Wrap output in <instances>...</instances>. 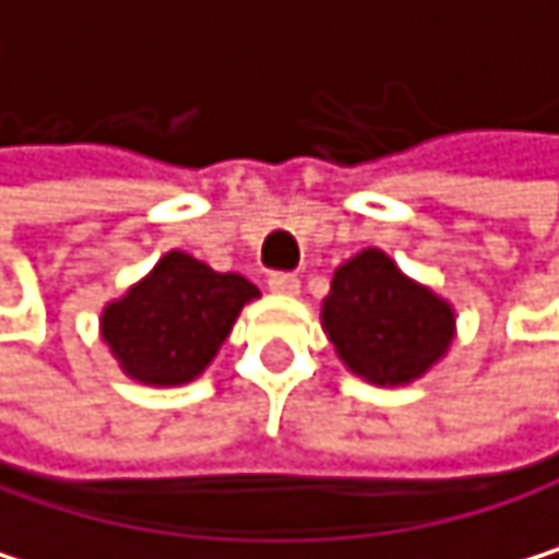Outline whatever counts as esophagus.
<instances>
[{"mask_svg":"<svg viewBox=\"0 0 559 559\" xmlns=\"http://www.w3.org/2000/svg\"><path fill=\"white\" fill-rule=\"evenodd\" d=\"M266 286H270L273 293H280V296H296V293H299V280H296L293 273H270Z\"/></svg>","mask_w":559,"mask_h":559,"instance_id":"34e87169","label":"esophagus"}]
</instances>
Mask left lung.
Here are the masks:
<instances>
[{
  "label": "left lung",
  "mask_w": 559,
  "mask_h": 559,
  "mask_svg": "<svg viewBox=\"0 0 559 559\" xmlns=\"http://www.w3.org/2000/svg\"><path fill=\"white\" fill-rule=\"evenodd\" d=\"M323 330L349 373L403 386L450 349L456 320L447 299L403 276L383 249H362L333 273Z\"/></svg>",
  "instance_id": "1"
}]
</instances>
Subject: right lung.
I'll use <instances>...</instances> for the list:
<instances>
[{"label": "right lung", "mask_w": 559, "mask_h": 559, "mask_svg": "<svg viewBox=\"0 0 559 559\" xmlns=\"http://www.w3.org/2000/svg\"><path fill=\"white\" fill-rule=\"evenodd\" d=\"M260 289L239 273H216L189 253H166L146 280L103 310V340L126 377L146 386L197 380L239 310Z\"/></svg>", "instance_id": "1"}]
</instances>
